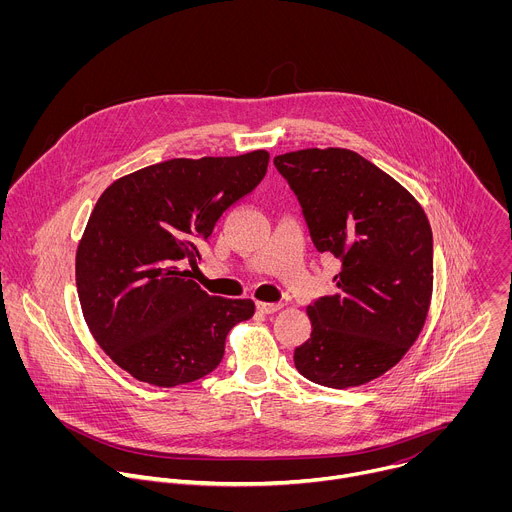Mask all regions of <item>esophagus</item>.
<instances>
[{
	"mask_svg": "<svg viewBox=\"0 0 512 512\" xmlns=\"http://www.w3.org/2000/svg\"><path fill=\"white\" fill-rule=\"evenodd\" d=\"M257 310L261 314H275L281 310V304H267V302H257Z\"/></svg>",
	"mask_w": 512,
	"mask_h": 512,
	"instance_id": "obj_1",
	"label": "esophagus"
}]
</instances>
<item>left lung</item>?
<instances>
[{
  "mask_svg": "<svg viewBox=\"0 0 512 512\" xmlns=\"http://www.w3.org/2000/svg\"><path fill=\"white\" fill-rule=\"evenodd\" d=\"M296 192L312 241L340 261L336 291L308 306L296 369L312 383H369L405 356L433 291V239L421 204L356 152L310 148L273 160Z\"/></svg>",
  "mask_w": 512,
  "mask_h": 512,
  "instance_id": "obj_1",
  "label": "left lung"
}]
</instances>
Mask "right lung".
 I'll return each instance as SVG.
<instances>
[{
	"instance_id": "obj_1",
	"label": "right lung",
	"mask_w": 512,
	"mask_h": 512,
	"mask_svg": "<svg viewBox=\"0 0 512 512\" xmlns=\"http://www.w3.org/2000/svg\"><path fill=\"white\" fill-rule=\"evenodd\" d=\"M265 150L233 158H174L115 180L77 247V289L97 344L133 379L178 387L212 373L251 300L208 296L190 279L198 245L221 214L253 192Z\"/></svg>"
}]
</instances>
